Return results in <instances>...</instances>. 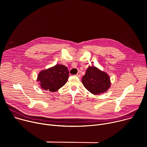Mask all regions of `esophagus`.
<instances>
[{"mask_svg": "<svg viewBox=\"0 0 147 147\" xmlns=\"http://www.w3.org/2000/svg\"><path fill=\"white\" fill-rule=\"evenodd\" d=\"M76 76L78 77H81V73H80V72L78 71V72L77 73V74H76Z\"/></svg>", "mask_w": 147, "mask_h": 147, "instance_id": "esophagus-1", "label": "esophagus"}]
</instances>
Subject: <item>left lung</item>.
<instances>
[{
    "label": "left lung",
    "instance_id": "8db88e82",
    "mask_svg": "<svg viewBox=\"0 0 147 147\" xmlns=\"http://www.w3.org/2000/svg\"><path fill=\"white\" fill-rule=\"evenodd\" d=\"M82 82L84 87L95 95L106 92L111 86L109 75L94 66L89 67L87 69Z\"/></svg>",
    "mask_w": 147,
    "mask_h": 147
}]
</instances>
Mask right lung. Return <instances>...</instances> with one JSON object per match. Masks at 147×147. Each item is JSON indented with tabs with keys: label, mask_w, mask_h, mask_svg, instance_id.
<instances>
[{
	"label": "right lung",
	"mask_w": 147,
	"mask_h": 147,
	"mask_svg": "<svg viewBox=\"0 0 147 147\" xmlns=\"http://www.w3.org/2000/svg\"><path fill=\"white\" fill-rule=\"evenodd\" d=\"M69 77L67 67L62 64H57L40 72L37 81L40 82L42 88L55 92L66 83Z\"/></svg>",
	"instance_id": "1"
}]
</instances>
